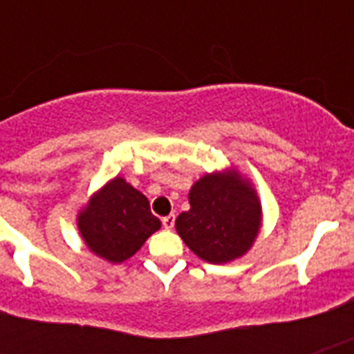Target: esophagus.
Masks as SVG:
<instances>
[{
    "instance_id": "34e87169",
    "label": "esophagus",
    "mask_w": 354,
    "mask_h": 354,
    "mask_svg": "<svg viewBox=\"0 0 354 354\" xmlns=\"http://www.w3.org/2000/svg\"><path fill=\"white\" fill-rule=\"evenodd\" d=\"M174 222H176V216H174V213H171V215H167L161 218V224H163V227H165V230H172V227H174Z\"/></svg>"
}]
</instances>
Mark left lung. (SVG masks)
<instances>
[{"label": "left lung", "instance_id": "obj_1", "mask_svg": "<svg viewBox=\"0 0 354 354\" xmlns=\"http://www.w3.org/2000/svg\"><path fill=\"white\" fill-rule=\"evenodd\" d=\"M191 209L176 218V232L200 259L221 264L241 257L261 226V205L236 174H205L189 193Z\"/></svg>", "mask_w": 354, "mask_h": 354}]
</instances>
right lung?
Listing matches in <instances>:
<instances>
[{
	"label": "right lung",
	"mask_w": 354,
	"mask_h": 354,
	"mask_svg": "<svg viewBox=\"0 0 354 354\" xmlns=\"http://www.w3.org/2000/svg\"><path fill=\"white\" fill-rule=\"evenodd\" d=\"M161 227L145 194L115 178L91 198L79 216L86 246L110 263L132 257L143 242Z\"/></svg>",
	"instance_id": "right-lung-1"
}]
</instances>
